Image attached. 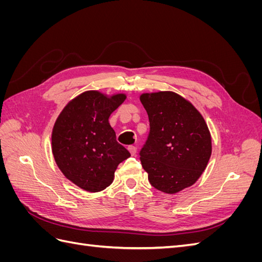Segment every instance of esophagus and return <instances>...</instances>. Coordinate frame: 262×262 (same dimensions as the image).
Returning a JSON list of instances; mask_svg holds the SVG:
<instances>
[{
	"instance_id": "esophagus-1",
	"label": "esophagus",
	"mask_w": 262,
	"mask_h": 262,
	"mask_svg": "<svg viewBox=\"0 0 262 262\" xmlns=\"http://www.w3.org/2000/svg\"><path fill=\"white\" fill-rule=\"evenodd\" d=\"M128 149H129V152L131 153V155H132V156H134V155L137 154V147H136V146L130 145V146L128 147Z\"/></svg>"
}]
</instances>
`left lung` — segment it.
Returning a JSON list of instances; mask_svg holds the SVG:
<instances>
[{
    "label": "left lung",
    "mask_w": 262,
    "mask_h": 262,
    "mask_svg": "<svg viewBox=\"0 0 262 262\" xmlns=\"http://www.w3.org/2000/svg\"><path fill=\"white\" fill-rule=\"evenodd\" d=\"M149 133L140 150L149 184L165 193L192 186L207 167L212 152L211 134L203 117L173 92L142 94Z\"/></svg>",
    "instance_id": "left-lung-1"
}]
</instances>
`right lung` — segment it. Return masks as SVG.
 Returning <instances> with one entry per match:
<instances>
[{
    "label": "right lung",
    "mask_w": 262,
    "mask_h": 262,
    "mask_svg": "<svg viewBox=\"0 0 262 262\" xmlns=\"http://www.w3.org/2000/svg\"><path fill=\"white\" fill-rule=\"evenodd\" d=\"M125 99L85 92L62 110L52 130V153L69 180L86 191L98 192L114 180L118 165L131 154L116 140L108 119Z\"/></svg>",
    "instance_id": "1"
}]
</instances>
